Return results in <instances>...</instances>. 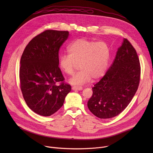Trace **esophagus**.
Wrapping results in <instances>:
<instances>
[{
    "label": "esophagus",
    "instance_id": "esophagus-1",
    "mask_svg": "<svg viewBox=\"0 0 153 153\" xmlns=\"http://www.w3.org/2000/svg\"><path fill=\"white\" fill-rule=\"evenodd\" d=\"M72 89L73 90H79V91H80L83 89V88L82 86H74L72 87Z\"/></svg>",
    "mask_w": 153,
    "mask_h": 153
}]
</instances>
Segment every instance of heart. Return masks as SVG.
Returning a JSON list of instances; mask_svg holds the SVG:
<instances>
[{"mask_svg": "<svg viewBox=\"0 0 153 153\" xmlns=\"http://www.w3.org/2000/svg\"><path fill=\"white\" fill-rule=\"evenodd\" d=\"M68 54L59 57V67L65 74L73 75L78 68L79 71L71 80L73 84H83L102 77L107 68L110 58V49L103 41L95 42L84 38L73 42L68 47Z\"/></svg>", "mask_w": 153, "mask_h": 153, "instance_id": "obj_1", "label": "heart"}]
</instances>
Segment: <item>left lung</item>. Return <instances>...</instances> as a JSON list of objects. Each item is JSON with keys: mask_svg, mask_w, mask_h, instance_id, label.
I'll list each match as a JSON object with an SVG mask.
<instances>
[{"mask_svg": "<svg viewBox=\"0 0 153 153\" xmlns=\"http://www.w3.org/2000/svg\"><path fill=\"white\" fill-rule=\"evenodd\" d=\"M140 64L137 52L125 39L104 76L94 85L88 102L90 111L100 119L121 113L133 99L140 83Z\"/></svg>", "mask_w": 153, "mask_h": 153, "instance_id": "left-lung-1", "label": "left lung"}]
</instances>
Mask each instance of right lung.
I'll return each instance as SVG.
<instances>
[{"mask_svg": "<svg viewBox=\"0 0 153 153\" xmlns=\"http://www.w3.org/2000/svg\"><path fill=\"white\" fill-rule=\"evenodd\" d=\"M68 31L47 30L35 36L20 59V86L28 106L34 113L50 116L62 106L71 90L59 67V51Z\"/></svg>", "mask_w": 153, "mask_h": 153, "instance_id": "right-lung-1", "label": "right lung"}]
</instances>
